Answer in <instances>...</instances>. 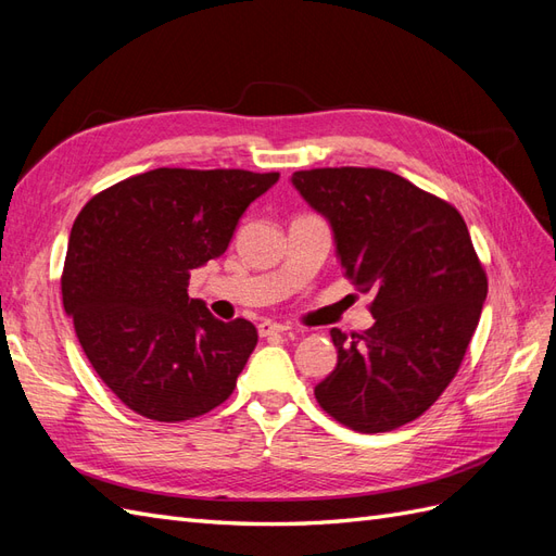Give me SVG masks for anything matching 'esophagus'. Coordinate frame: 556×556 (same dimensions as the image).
Listing matches in <instances>:
<instances>
[{"label": "esophagus", "instance_id": "34e87169", "mask_svg": "<svg viewBox=\"0 0 556 556\" xmlns=\"http://www.w3.org/2000/svg\"><path fill=\"white\" fill-rule=\"evenodd\" d=\"M289 326L287 324H277V321H263L258 326V333L261 336H275V333H287Z\"/></svg>", "mask_w": 556, "mask_h": 556}]
</instances>
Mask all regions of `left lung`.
Returning <instances> with one entry per match:
<instances>
[{
  "instance_id": "obj_1",
  "label": "left lung",
  "mask_w": 556,
  "mask_h": 556,
  "mask_svg": "<svg viewBox=\"0 0 556 556\" xmlns=\"http://www.w3.org/2000/svg\"><path fill=\"white\" fill-rule=\"evenodd\" d=\"M291 185L329 220L354 287L374 293L371 329L331 331L338 364L317 402L357 432L396 430L439 400L477 331L489 283L467 225L392 170H295Z\"/></svg>"
}]
</instances>
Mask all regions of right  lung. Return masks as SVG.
<instances>
[{"instance_id":"add662e5","label":"right lung","mask_w":556,"mask_h":556,"mask_svg":"<svg viewBox=\"0 0 556 556\" xmlns=\"http://www.w3.org/2000/svg\"><path fill=\"white\" fill-rule=\"evenodd\" d=\"M279 174L154 168L79 211L61 279L63 307L105 386L138 416L180 422L232 394L258 343L188 295L192 269L225 253L239 218Z\"/></svg>"}]
</instances>
